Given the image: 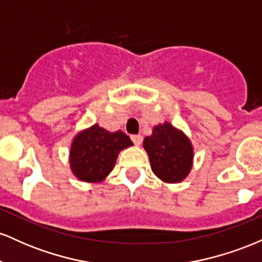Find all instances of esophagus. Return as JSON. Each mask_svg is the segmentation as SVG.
Returning a JSON list of instances; mask_svg holds the SVG:
<instances>
[{"mask_svg":"<svg viewBox=\"0 0 262 262\" xmlns=\"http://www.w3.org/2000/svg\"><path fill=\"white\" fill-rule=\"evenodd\" d=\"M132 140H133V143L135 144V145H140L141 141H143V137H141L140 134H134L132 135Z\"/></svg>","mask_w":262,"mask_h":262,"instance_id":"34e87169","label":"esophagus"}]
</instances>
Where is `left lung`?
<instances>
[{"label": "left lung", "mask_w": 262, "mask_h": 262, "mask_svg": "<svg viewBox=\"0 0 262 262\" xmlns=\"http://www.w3.org/2000/svg\"><path fill=\"white\" fill-rule=\"evenodd\" d=\"M152 172L165 182H180L192 167L193 149L182 132L170 124L156 125L152 134L144 139Z\"/></svg>", "instance_id": "left-lung-1"}]
</instances>
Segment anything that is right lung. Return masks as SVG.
Wrapping results in <instances>:
<instances>
[{
	"label": "right lung",
	"instance_id": "1",
	"mask_svg": "<svg viewBox=\"0 0 262 262\" xmlns=\"http://www.w3.org/2000/svg\"><path fill=\"white\" fill-rule=\"evenodd\" d=\"M133 145L123 132L110 133L95 124L75 138L71 145L70 165L81 181L98 182L113 170L122 149Z\"/></svg>",
	"mask_w": 262,
	"mask_h": 262
}]
</instances>
